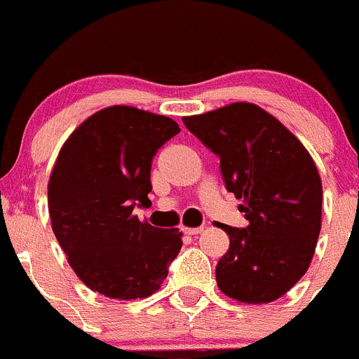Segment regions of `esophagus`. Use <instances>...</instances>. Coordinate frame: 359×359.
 <instances>
[{"label": "esophagus", "instance_id": "esophagus-1", "mask_svg": "<svg viewBox=\"0 0 359 359\" xmlns=\"http://www.w3.org/2000/svg\"><path fill=\"white\" fill-rule=\"evenodd\" d=\"M202 226H195V229H190V226H184L183 229V232L187 233V236H197V233H201L202 232Z\"/></svg>", "mask_w": 359, "mask_h": 359}]
</instances>
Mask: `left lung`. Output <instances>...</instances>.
Here are the masks:
<instances>
[{"label": "left lung", "mask_w": 359, "mask_h": 359, "mask_svg": "<svg viewBox=\"0 0 359 359\" xmlns=\"http://www.w3.org/2000/svg\"><path fill=\"white\" fill-rule=\"evenodd\" d=\"M184 127L219 158L225 188L243 198L244 229L222 225L230 248L216 265L230 299L267 304L307 272L321 230L323 188L304 144L265 109L233 102L184 116Z\"/></svg>", "instance_id": "left-lung-1"}]
</instances>
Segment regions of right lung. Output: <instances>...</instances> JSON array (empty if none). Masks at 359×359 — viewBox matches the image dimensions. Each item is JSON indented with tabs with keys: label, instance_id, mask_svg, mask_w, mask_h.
Returning a JSON list of instances; mask_svg holds the SVG:
<instances>
[{
	"label": "right lung",
	"instance_id": "1",
	"mask_svg": "<svg viewBox=\"0 0 359 359\" xmlns=\"http://www.w3.org/2000/svg\"><path fill=\"white\" fill-rule=\"evenodd\" d=\"M175 120L130 106L104 108L64 143L48 181L52 229L78 278L109 299L151 295L181 250L178 229L141 223L151 162L180 133Z\"/></svg>",
	"mask_w": 359,
	"mask_h": 359
}]
</instances>
